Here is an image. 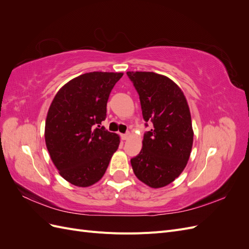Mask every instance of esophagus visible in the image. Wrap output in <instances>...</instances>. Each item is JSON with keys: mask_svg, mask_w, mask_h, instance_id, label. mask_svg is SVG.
Wrapping results in <instances>:
<instances>
[{"mask_svg": "<svg viewBox=\"0 0 249 249\" xmlns=\"http://www.w3.org/2000/svg\"><path fill=\"white\" fill-rule=\"evenodd\" d=\"M130 137H131V133L130 132H127L125 134H122V139L123 140H127Z\"/></svg>", "mask_w": 249, "mask_h": 249, "instance_id": "obj_1", "label": "esophagus"}]
</instances>
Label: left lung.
Listing matches in <instances>:
<instances>
[{"mask_svg": "<svg viewBox=\"0 0 249 249\" xmlns=\"http://www.w3.org/2000/svg\"><path fill=\"white\" fill-rule=\"evenodd\" d=\"M139 93L142 115L152 122L138 156L131 159L139 180L150 188L172 183L185 169L193 144L190 109L182 89L163 74L126 71Z\"/></svg>", "mask_w": 249, "mask_h": 249, "instance_id": "8db88e82", "label": "left lung"}]
</instances>
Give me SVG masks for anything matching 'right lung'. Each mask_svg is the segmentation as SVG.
I'll use <instances>...</instances> for the list:
<instances>
[{
    "label": "right lung",
    "mask_w": 249,
    "mask_h": 249,
    "mask_svg": "<svg viewBox=\"0 0 249 249\" xmlns=\"http://www.w3.org/2000/svg\"><path fill=\"white\" fill-rule=\"evenodd\" d=\"M123 72L92 71L67 82L48 111L44 139L51 160L67 182L89 187L103 178L120 143L101 126L111 90Z\"/></svg>",
    "instance_id": "obj_1"
}]
</instances>
